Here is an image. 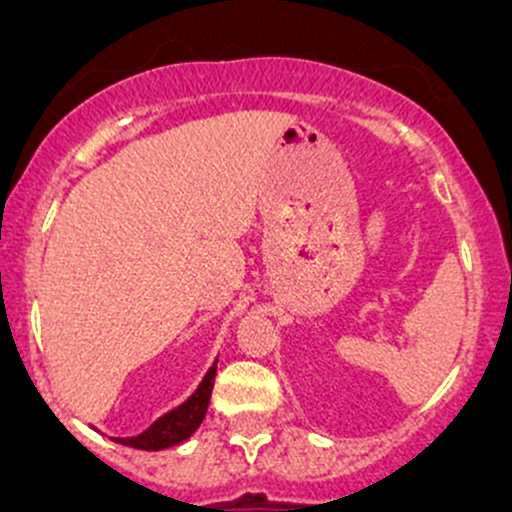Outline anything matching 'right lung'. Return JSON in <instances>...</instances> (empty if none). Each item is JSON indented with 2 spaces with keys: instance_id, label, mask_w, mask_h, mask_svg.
<instances>
[{
  "instance_id": "add662e5",
  "label": "right lung",
  "mask_w": 512,
  "mask_h": 512,
  "mask_svg": "<svg viewBox=\"0 0 512 512\" xmlns=\"http://www.w3.org/2000/svg\"><path fill=\"white\" fill-rule=\"evenodd\" d=\"M218 364V361H215ZM210 366L208 374L203 376L198 389L193 391L188 401L178 406V409L168 411L165 416H160L156 423L146 428L138 436H128V438H113L121 446H131L138 448V451H163V448L178 446L183 443L185 438H190L195 433V428L203 423L205 411H208L210 404V394H213V384H215V371L218 366Z\"/></svg>"
}]
</instances>
